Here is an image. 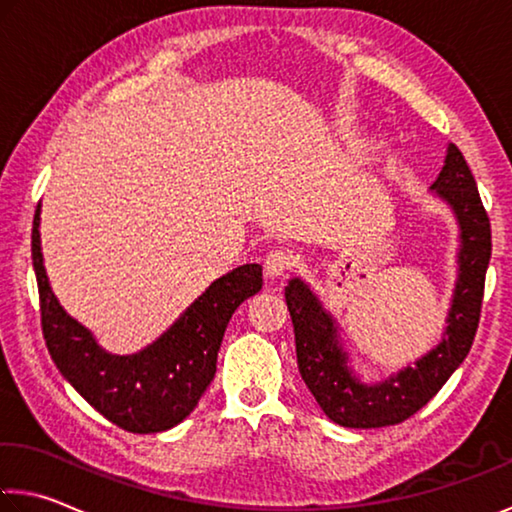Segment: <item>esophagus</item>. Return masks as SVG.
Instances as JSON below:
<instances>
[{
  "label": "esophagus",
  "mask_w": 512,
  "mask_h": 512,
  "mask_svg": "<svg viewBox=\"0 0 512 512\" xmlns=\"http://www.w3.org/2000/svg\"><path fill=\"white\" fill-rule=\"evenodd\" d=\"M294 266V255L287 248H275L264 259V271L269 278H280Z\"/></svg>",
  "instance_id": "34e87169"
}]
</instances>
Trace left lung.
I'll return each instance as SVG.
<instances>
[{
  "instance_id": "1",
  "label": "left lung",
  "mask_w": 512,
  "mask_h": 512,
  "mask_svg": "<svg viewBox=\"0 0 512 512\" xmlns=\"http://www.w3.org/2000/svg\"><path fill=\"white\" fill-rule=\"evenodd\" d=\"M431 191L451 207L460 227L458 280L446 314L442 342L380 383L364 380L348 364L332 314L300 278H291L285 300L294 323L298 371L328 419L346 428H383L410 419L440 392L474 344L481 319L485 271L492 255L490 218L465 157L449 143Z\"/></svg>"
}]
</instances>
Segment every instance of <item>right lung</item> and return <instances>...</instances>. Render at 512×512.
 Instances as JSON below:
<instances>
[{"instance_id": "1", "label": "right lung", "mask_w": 512, "mask_h": 512, "mask_svg": "<svg viewBox=\"0 0 512 512\" xmlns=\"http://www.w3.org/2000/svg\"><path fill=\"white\" fill-rule=\"evenodd\" d=\"M40 205L31 232L40 323L56 369L107 417L129 433H161L184 421L214 380L218 348L232 314L262 289V266L243 264L214 280L157 342L132 355H113L93 332L63 310L40 253Z\"/></svg>"}]
</instances>
